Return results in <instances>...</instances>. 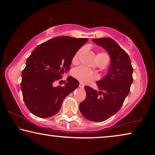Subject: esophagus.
I'll return each mask as SVG.
<instances>
[{"mask_svg": "<svg viewBox=\"0 0 155 155\" xmlns=\"http://www.w3.org/2000/svg\"><path fill=\"white\" fill-rule=\"evenodd\" d=\"M79 87H80V88H84V84H82V83H81V82H80V84H79Z\"/></svg>", "mask_w": 155, "mask_h": 155, "instance_id": "esophagus-1", "label": "esophagus"}]
</instances>
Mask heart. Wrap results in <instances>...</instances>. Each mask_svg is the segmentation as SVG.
<instances>
[{
	"label": "heart",
	"mask_w": 155,
	"mask_h": 155,
	"mask_svg": "<svg viewBox=\"0 0 155 155\" xmlns=\"http://www.w3.org/2000/svg\"><path fill=\"white\" fill-rule=\"evenodd\" d=\"M81 53V51H79L77 54L75 55V56L73 57V61L76 62L78 61V56ZM109 56L107 53H99L97 55V61H109ZM73 75L75 77L77 78L78 80H80V82H83V83H89V82L93 81V80H97L98 78V75L94 73H93L92 71H90L87 68H86L85 67L80 66L78 67L77 68H75L73 71Z\"/></svg>",
	"instance_id": "heart-1"
}]
</instances>
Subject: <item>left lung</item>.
Masks as SVG:
<instances>
[{"mask_svg":"<svg viewBox=\"0 0 155 155\" xmlns=\"http://www.w3.org/2000/svg\"><path fill=\"white\" fill-rule=\"evenodd\" d=\"M104 48L111 58L107 75L97 82L99 92L84 86L86 98L79 109L87 119L101 122L114 115L122 107L133 82V66L128 55L114 39L109 37L92 39Z\"/></svg>","mask_w":155,"mask_h":155,"instance_id":"1","label":"left lung"}]
</instances>
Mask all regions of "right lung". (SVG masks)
<instances>
[{"label":"right lung","mask_w":155,"mask_h":155,"mask_svg":"<svg viewBox=\"0 0 155 155\" xmlns=\"http://www.w3.org/2000/svg\"><path fill=\"white\" fill-rule=\"evenodd\" d=\"M87 38L61 36L39 44L27 59L22 73L21 90L27 109L37 117L48 118L60 110L63 101L80 82L71 76L64 87L54 86L70 70L76 52Z\"/></svg>","instance_id":"right-lung-1"}]
</instances>
